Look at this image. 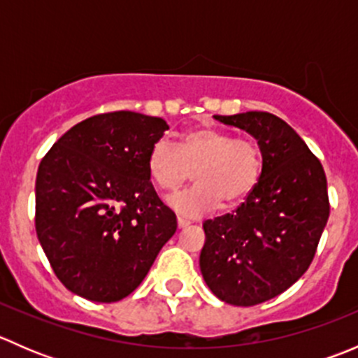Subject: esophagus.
Returning <instances> with one entry per match:
<instances>
[{"mask_svg":"<svg viewBox=\"0 0 358 358\" xmlns=\"http://www.w3.org/2000/svg\"><path fill=\"white\" fill-rule=\"evenodd\" d=\"M190 222H187V220L183 218H178V229H185V227H189Z\"/></svg>","mask_w":358,"mask_h":358,"instance_id":"34e87169","label":"esophagus"}]
</instances>
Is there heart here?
Masks as SVG:
<instances>
[{
	"instance_id": "1",
	"label": "heart",
	"mask_w": 358,
	"mask_h": 358,
	"mask_svg": "<svg viewBox=\"0 0 358 358\" xmlns=\"http://www.w3.org/2000/svg\"><path fill=\"white\" fill-rule=\"evenodd\" d=\"M263 159L251 138H234L222 129L187 133L178 147L159 140L147 157V169L162 192H173L196 171L197 185L168 197V206L183 218H201L220 208L222 199L236 204L258 185Z\"/></svg>"
}]
</instances>
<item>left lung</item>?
Segmentation results:
<instances>
[{"label": "left lung", "mask_w": 358, "mask_h": 358, "mask_svg": "<svg viewBox=\"0 0 358 358\" xmlns=\"http://www.w3.org/2000/svg\"><path fill=\"white\" fill-rule=\"evenodd\" d=\"M258 142V185L234 213L204 222L199 265L206 284L229 305L275 298L308 270L329 218L327 180L301 136L270 112L215 115Z\"/></svg>", "instance_id": "1"}]
</instances>
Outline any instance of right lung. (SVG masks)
I'll return each mask as SVG.
<instances>
[{"mask_svg": "<svg viewBox=\"0 0 358 358\" xmlns=\"http://www.w3.org/2000/svg\"><path fill=\"white\" fill-rule=\"evenodd\" d=\"M164 119L117 110L85 119L43 157L36 234L60 282L90 301L126 298L176 232L150 183L147 157Z\"/></svg>", "mask_w": 358, "mask_h": 358, "instance_id": "1", "label": "right lung"}]
</instances>
